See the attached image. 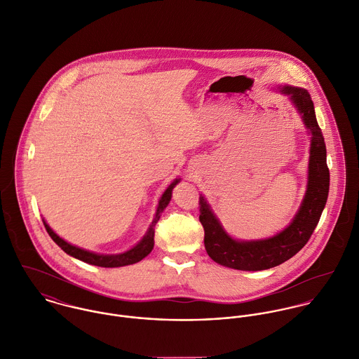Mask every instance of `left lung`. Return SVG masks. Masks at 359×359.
<instances>
[{"instance_id":"obj_1","label":"left lung","mask_w":359,"mask_h":359,"mask_svg":"<svg viewBox=\"0 0 359 359\" xmlns=\"http://www.w3.org/2000/svg\"><path fill=\"white\" fill-rule=\"evenodd\" d=\"M311 135L306 191L297 214L282 231L261 240H237L222 226L207 198L200 194V222L208 255L222 266L237 271H265L294 257L309 240L327 201L330 173L326 163V144L318 125L313 102L305 88L280 86Z\"/></svg>"}]
</instances>
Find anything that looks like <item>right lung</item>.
Returning <instances> with one entry per match:
<instances>
[{
    "label": "right lung",
    "instance_id": "right-lung-1",
    "mask_svg": "<svg viewBox=\"0 0 359 359\" xmlns=\"http://www.w3.org/2000/svg\"><path fill=\"white\" fill-rule=\"evenodd\" d=\"M180 182V179H175L169 186L168 189L163 191V194L161 196L159 201H158V205H156V211H155V215L154 219L151 222V224L148 226L145 234L143 236V238L136 244L133 245L130 250L125 251V252H121V254H98V252H93V251H88V250H84V248H80V247H76L71 243L65 241L62 237H60L51 227L50 224L46 222V219H43L44 222V226H46V230L48 231L50 237L68 254L76 259H80L86 264H90V265H95V266H101V268H119V266H126V265H132V264H136L139 261H142L143 258H145L154 248V227L156 224V222L159 220L161 214L163 212V210L168 207V204L170 203V198H172V190L175 189V186Z\"/></svg>",
    "mask_w": 359,
    "mask_h": 359
}]
</instances>
